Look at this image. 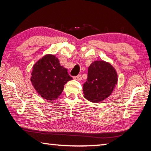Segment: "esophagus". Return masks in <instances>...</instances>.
Instances as JSON below:
<instances>
[{
    "label": "esophagus",
    "mask_w": 151,
    "mask_h": 151,
    "mask_svg": "<svg viewBox=\"0 0 151 151\" xmlns=\"http://www.w3.org/2000/svg\"><path fill=\"white\" fill-rule=\"evenodd\" d=\"M73 78L75 79V80H76V81H81V80H82V76L81 75H78V76H75V77H74Z\"/></svg>",
    "instance_id": "34e87169"
}]
</instances>
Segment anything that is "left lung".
<instances>
[{"mask_svg":"<svg viewBox=\"0 0 151 151\" xmlns=\"http://www.w3.org/2000/svg\"><path fill=\"white\" fill-rule=\"evenodd\" d=\"M118 75L109 62L95 61L88 67V78L83 86L84 97L91 102H100L110 96L116 87Z\"/></svg>","mask_w":151,"mask_h":151,"instance_id":"8db88e82","label":"left lung"}]
</instances>
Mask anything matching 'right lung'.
I'll return each instance as SVG.
<instances>
[{"label": "right lung", "instance_id": "obj_1", "mask_svg": "<svg viewBox=\"0 0 151 151\" xmlns=\"http://www.w3.org/2000/svg\"><path fill=\"white\" fill-rule=\"evenodd\" d=\"M30 81L41 97L56 100L63 90L64 85L73 80L67 69L60 65L56 56L47 54L34 64Z\"/></svg>", "mask_w": 151, "mask_h": 151}]
</instances>
